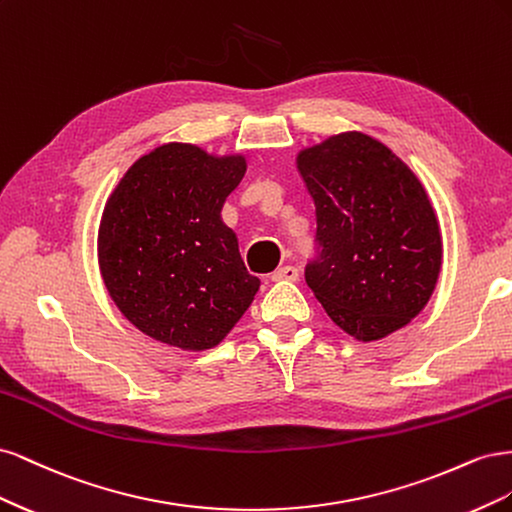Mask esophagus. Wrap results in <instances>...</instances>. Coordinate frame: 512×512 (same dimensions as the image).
Wrapping results in <instances>:
<instances>
[{"label": "esophagus", "instance_id": "1", "mask_svg": "<svg viewBox=\"0 0 512 512\" xmlns=\"http://www.w3.org/2000/svg\"><path fill=\"white\" fill-rule=\"evenodd\" d=\"M297 277H299V271H297V267H282V269H277L273 275H271V280L273 282H297Z\"/></svg>", "mask_w": 512, "mask_h": 512}]
</instances>
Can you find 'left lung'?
<instances>
[{"label":"left lung","mask_w":512,"mask_h":512,"mask_svg":"<svg viewBox=\"0 0 512 512\" xmlns=\"http://www.w3.org/2000/svg\"><path fill=\"white\" fill-rule=\"evenodd\" d=\"M294 162L316 205L322 254L305 280L324 312L359 342L404 329L442 269L425 185L393 149L356 130L303 147Z\"/></svg>","instance_id":"8db88e82"}]
</instances>
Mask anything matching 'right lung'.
Returning <instances> with one entry per match:
<instances>
[{
    "instance_id": "add662e5",
    "label": "right lung",
    "mask_w": 512,
    "mask_h": 512,
    "mask_svg": "<svg viewBox=\"0 0 512 512\" xmlns=\"http://www.w3.org/2000/svg\"><path fill=\"white\" fill-rule=\"evenodd\" d=\"M245 170L243 153L175 141L138 158L108 194L98 228L102 282L126 320L156 342L211 350L252 305L260 280L222 220Z\"/></svg>"
}]
</instances>
